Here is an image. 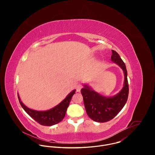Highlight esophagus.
I'll return each instance as SVG.
<instances>
[{
    "instance_id": "esophagus-1",
    "label": "esophagus",
    "mask_w": 155,
    "mask_h": 155,
    "mask_svg": "<svg viewBox=\"0 0 155 155\" xmlns=\"http://www.w3.org/2000/svg\"><path fill=\"white\" fill-rule=\"evenodd\" d=\"M83 87V86L81 84H78L77 87H76V91L77 92H80V90H81V88Z\"/></svg>"
}]
</instances>
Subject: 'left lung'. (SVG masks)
Masks as SVG:
<instances>
[{
    "label": "left lung",
    "instance_id": "1",
    "mask_svg": "<svg viewBox=\"0 0 155 155\" xmlns=\"http://www.w3.org/2000/svg\"><path fill=\"white\" fill-rule=\"evenodd\" d=\"M111 59L118 64L124 71V83L120 93L113 97H105L85 85L81 90L86 113L91 119L96 122L104 123L112 120L121 111L127 102L129 84L125 64L118 53L112 50Z\"/></svg>",
    "mask_w": 155,
    "mask_h": 155
}]
</instances>
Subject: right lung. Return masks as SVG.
Segmentation results:
<instances>
[{"mask_svg": "<svg viewBox=\"0 0 155 155\" xmlns=\"http://www.w3.org/2000/svg\"><path fill=\"white\" fill-rule=\"evenodd\" d=\"M75 93V90L72 91L59 105L45 112L36 111V110L28 108L20 101L18 94V97L21 107L23 108L25 112L32 118L41 125L50 126L56 124L63 120L65 115L67 109L69 105L71 99Z\"/></svg>", "mask_w": 155, "mask_h": 155, "instance_id": "add662e5", "label": "right lung"}]
</instances>
